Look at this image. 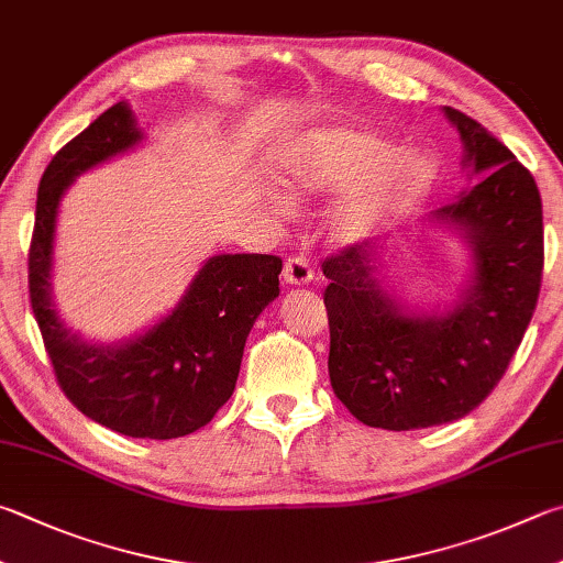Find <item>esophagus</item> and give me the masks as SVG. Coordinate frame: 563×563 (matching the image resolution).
<instances>
[{"label":"esophagus","instance_id":"obj_1","mask_svg":"<svg viewBox=\"0 0 563 563\" xmlns=\"http://www.w3.org/2000/svg\"><path fill=\"white\" fill-rule=\"evenodd\" d=\"M283 280L290 285H308L312 280V268L302 255H290L283 265Z\"/></svg>","mask_w":563,"mask_h":563}]
</instances>
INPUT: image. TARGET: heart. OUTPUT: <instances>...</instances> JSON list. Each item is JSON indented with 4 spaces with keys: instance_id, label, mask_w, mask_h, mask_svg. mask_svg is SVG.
<instances>
[{
    "instance_id": "b5f03b06",
    "label": "heart",
    "mask_w": 563,
    "mask_h": 563,
    "mask_svg": "<svg viewBox=\"0 0 563 563\" xmlns=\"http://www.w3.org/2000/svg\"><path fill=\"white\" fill-rule=\"evenodd\" d=\"M433 165L416 150H386L372 132L317 128L283 150L278 179L295 199L350 181L330 211L336 241H356L408 207L431 184Z\"/></svg>"
}]
</instances>
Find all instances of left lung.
Masks as SVG:
<instances>
[{"label": "left lung", "instance_id": "1", "mask_svg": "<svg viewBox=\"0 0 563 563\" xmlns=\"http://www.w3.org/2000/svg\"><path fill=\"white\" fill-rule=\"evenodd\" d=\"M445 115L470 167L483 175L435 213L473 251L465 300L448 314H406L376 278V249L366 241L322 261L332 388L356 421L384 431L451 423L483 404L522 344L541 288L544 223L534 177L479 122L453 108Z\"/></svg>", "mask_w": 563, "mask_h": 563}]
</instances>
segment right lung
I'll use <instances>...</instances> for the list:
<instances>
[{
  "mask_svg": "<svg viewBox=\"0 0 563 563\" xmlns=\"http://www.w3.org/2000/svg\"><path fill=\"white\" fill-rule=\"evenodd\" d=\"M140 137L132 110L115 103L48 162L29 246V300L68 401L115 433L169 441L199 431L231 398L255 317L280 292L283 261L265 253L213 255L177 310L128 344L98 346L70 334L51 308L48 283L60 194Z\"/></svg>",
  "mask_w": 563,
  "mask_h": 563,
  "instance_id": "obj_1",
  "label": "right lung"
}]
</instances>
